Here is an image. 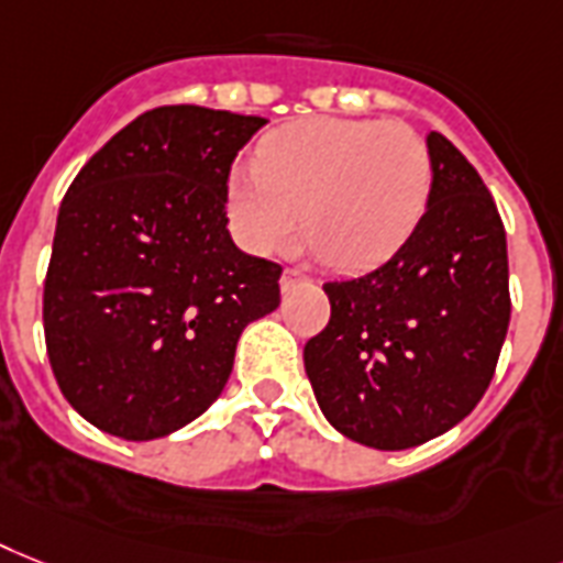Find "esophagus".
Listing matches in <instances>:
<instances>
[{"mask_svg":"<svg viewBox=\"0 0 563 563\" xmlns=\"http://www.w3.org/2000/svg\"><path fill=\"white\" fill-rule=\"evenodd\" d=\"M309 283H312V277L300 272V268H286L280 277V289L291 291V289H300V286H309Z\"/></svg>","mask_w":563,"mask_h":563,"instance_id":"1","label":"esophagus"}]
</instances>
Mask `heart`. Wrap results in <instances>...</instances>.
Returning a JSON list of instances; mask_svg holds the SVG:
<instances>
[{"label":"heart","mask_w":563,"mask_h":563,"mask_svg":"<svg viewBox=\"0 0 563 563\" xmlns=\"http://www.w3.org/2000/svg\"><path fill=\"white\" fill-rule=\"evenodd\" d=\"M433 155L405 123L309 118L272 132L228 181L236 240L257 254L289 249L300 234L332 268L393 257L422 222Z\"/></svg>","instance_id":"obj_1"}]
</instances>
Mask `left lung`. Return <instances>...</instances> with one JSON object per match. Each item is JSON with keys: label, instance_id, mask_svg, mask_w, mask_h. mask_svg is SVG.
I'll return each mask as SVG.
<instances>
[{"label": "left lung", "instance_id": "8db88e82", "mask_svg": "<svg viewBox=\"0 0 563 563\" xmlns=\"http://www.w3.org/2000/svg\"><path fill=\"white\" fill-rule=\"evenodd\" d=\"M433 190L422 222L387 263L323 283L332 314L303 346L314 399L338 431L401 451L477 408L509 329L506 228L479 173L428 135Z\"/></svg>", "mask_w": 563, "mask_h": 563}]
</instances>
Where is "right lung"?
<instances>
[{"instance_id": "right-lung-1", "label": "right lung", "mask_w": 563, "mask_h": 563, "mask_svg": "<svg viewBox=\"0 0 563 563\" xmlns=\"http://www.w3.org/2000/svg\"><path fill=\"white\" fill-rule=\"evenodd\" d=\"M268 123L158 107L68 185L45 272L43 327L68 405L100 431L158 440L225 387L242 329L280 303L283 266L228 234V176Z\"/></svg>"}]
</instances>
